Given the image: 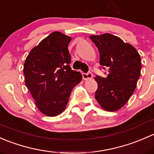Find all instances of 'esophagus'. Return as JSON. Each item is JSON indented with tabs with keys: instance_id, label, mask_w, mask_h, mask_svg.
Here are the masks:
<instances>
[{
	"instance_id": "1",
	"label": "esophagus",
	"mask_w": 154,
	"mask_h": 154,
	"mask_svg": "<svg viewBox=\"0 0 154 154\" xmlns=\"http://www.w3.org/2000/svg\"><path fill=\"white\" fill-rule=\"evenodd\" d=\"M82 76H83L84 80H90V79H92L93 77V75H92L91 72H88V73H83L82 74Z\"/></svg>"
}]
</instances>
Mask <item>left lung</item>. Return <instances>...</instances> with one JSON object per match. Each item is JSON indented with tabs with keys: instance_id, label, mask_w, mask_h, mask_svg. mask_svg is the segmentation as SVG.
<instances>
[{
	"instance_id": "1",
	"label": "left lung",
	"mask_w": 154,
	"mask_h": 154,
	"mask_svg": "<svg viewBox=\"0 0 154 154\" xmlns=\"http://www.w3.org/2000/svg\"><path fill=\"white\" fill-rule=\"evenodd\" d=\"M100 54V64L108 68L107 78L95 77L98 89L95 98L106 111L123 107L134 93L140 76L141 58L137 50L120 38L109 33L90 35Z\"/></svg>"
}]
</instances>
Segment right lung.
<instances>
[{
  "instance_id": "right-lung-1",
  "label": "right lung",
  "mask_w": 154,
  "mask_h": 154,
  "mask_svg": "<svg viewBox=\"0 0 154 154\" xmlns=\"http://www.w3.org/2000/svg\"><path fill=\"white\" fill-rule=\"evenodd\" d=\"M71 37L53 32L31 50L23 66L25 84L38 110L56 116L65 110L72 89L82 79L72 70L68 44Z\"/></svg>"
}]
</instances>
